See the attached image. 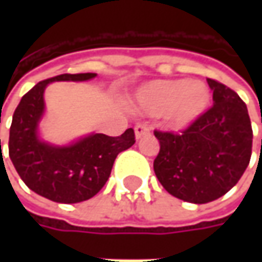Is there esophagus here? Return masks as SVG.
Listing matches in <instances>:
<instances>
[{
  "label": "esophagus",
  "instance_id": "obj_1",
  "mask_svg": "<svg viewBox=\"0 0 262 262\" xmlns=\"http://www.w3.org/2000/svg\"><path fill=\"white\" fill-rule=\"evenodd\" d=\"M147 134H150V126L146 125V124H138V125L136 126L137 140L141 138V137L147 136Z\"/></svg>",
  "mask_w": 262,
  "mask_h": 262
}]
</instances>
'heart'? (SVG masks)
I'll return each mask as SVG.
<instances>
[{"mask_svg": "<svg viewBox=\"0 0 262 262\" xmlns=\"http://www.w3.org/2000/svg\"><path fill=\"white\" fill-rule=\"evenodd\" d=\"M210 100L203 83L186 80H155L136 95L140 109L150 115L165 114L173 128H185L203 115Z\"/></svg>", "mask_w": 262, "mask_h": 262, "instance_id": "obj_1", "label": "heart"}]
</instances>
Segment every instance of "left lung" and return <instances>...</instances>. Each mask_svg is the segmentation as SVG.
Wrapping results in <instances>:
<instances>
[{"instance_id": "1", "label": "left lung", "mask_w": 262, "mask_h": 262, "mask_svg": "<svg viewBox=\"0 0 262 262\" xmlns=\"http://www.w3.org/2000/svg\"><path fill=\"white\" fill-rule=\"evenodd\" d=\"M213 103L181 134L155 131V173L170 195L194 204L214 201L236 185L249 165L252 126L236 92L213 78Z\"/></svg>"}]
</instances>
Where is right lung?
Returning a JSON list of instances; mask_svg holds the SVG:
<instances>
[{
    "label": "right lung",
    "mask_w": 262,
    "mask_h": 262,
    "mask_svg": "<svg viewBox=\"0 0 262 262\" xmlns=\"http://www.w3.org/2000/svg\"><path fill=\"white\" fill-rule=\"evenodd\" d=\"M95 77V73L61 74L39 81L15 107L8 140L10 159L26 185L51 201L74 204L95 196L106 184L116 156L136 143L133 128L119 137L92 134L66 147L39 140L45 87L52 81H86Z\"/></svg>",
    "instance_id": "obj_1"
}]
</instances>
